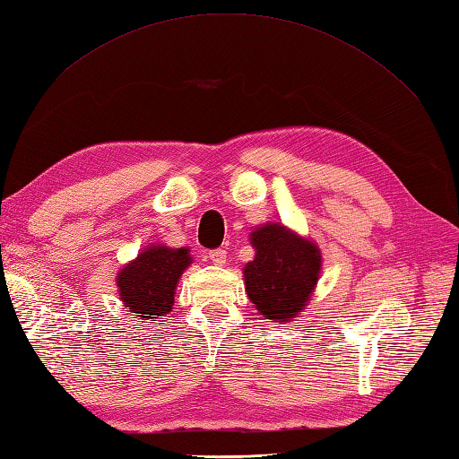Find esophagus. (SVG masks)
Returning <instances> with one entry per match:
<instances>
[{
	"instance_id": "1",
	"label": "esophagus",
	"mask_w": 459,
	"mask_h": 459,
	"mask_svg": "<svg viewBox=\"0 0 459 459\" xmlns=\"http://www.w3.org/2000/svg\"><path fill=\"white\" fill-rule=\"evenodd\" d=\"M208 259L214 263V264H223L226 263V259H228V251L226 249H212L210 253H208Z\"/></svg>"
}]
</instances>
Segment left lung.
I'll use <instances>...</instances> for the list:
<instances>
[{
    "mask_svg": "<svg viewBox=\"0 0 459 459\" xmlns=\"http://www.w3.org/2000/svg\"><path fill=\"white\" fill-rule=\"evenodd\" d=\"M251 243L255 259L243 268L249 299L264 317L288 321L306 307L317 284L319 249L278 223L253 231Z\"/></svg>",
    "mask_w": 459,
    "mask_h": 459,
    "instance_id": "obj_1",
    "label": "left lung"
}]
</instances>
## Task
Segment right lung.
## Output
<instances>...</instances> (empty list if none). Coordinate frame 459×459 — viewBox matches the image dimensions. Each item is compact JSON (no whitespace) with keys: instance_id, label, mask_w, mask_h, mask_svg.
<instances>
[{"instance_id":"1","label":"right lung","mask_w":459,"mask_h":459,"mask_svg":"<svg viewBox=\"0 0 459 459\" xmlns=\"http://www.w3.org/2000/svg\"><path fill=\"white\" fill-rule=\"evenodd\" d=\"M191 264L186 249H169L158 245L138 255V259L120 271L117 284L120 299L130 314L155 319L169 314L178 276Z\"/></svg>"}]
</instances>
